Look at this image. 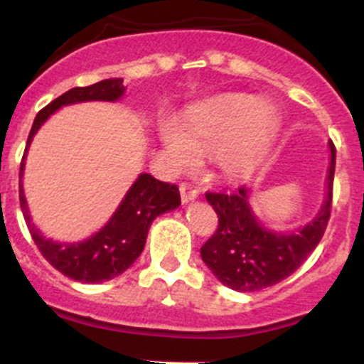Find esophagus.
Instances as JSON below:
<instances>
[{"label": "esophagus", "instance_id": "1", "mask_svg": "<svg viewBox=\"0 0 364 364\" xmlns=\"http://www.w3.org/2000/svg\"><path fill=\"white\" fill-rule=\"evenodd\" d=\"M179 192H181L183 203L192 201V199L198 198V194H199V190L196 188L194 185H190V183H181V185H179Z\"/></svg>", "mask_w": 364, "mask_h": 364}]
</instances>
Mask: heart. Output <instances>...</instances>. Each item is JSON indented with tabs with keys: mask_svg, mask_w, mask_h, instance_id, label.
Masks as SVG:
<instances>
[{
	"mask_svg": "<svg viewBox=\"0 0 364 364\" xmlns=\"http://www.w3.org/2000/svg\"><path fill=\"white\" fill-rule=\"evenodd\" d=\"M279 123L272 105L247 94H227L190 107L179 123L161 121L159 136L174 170L194 168L201 154H215L219 174L239 181L261 165Z\"/></svg>",
	"mask_w": 364,
	"mask_h": 364,
	"instance_id": "obj_1",
	"label": "heart"
}]
</instances>
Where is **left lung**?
Returning a JSON list of instances; mask_svg holds the SVG:
<instances>
[{
    "instance_id": "obj_1",
    "label": "left lung",
    "mask_w": 364,
    "mask_h": 364,
    "mask_svg": "<svg viewBox=\"0 0 364 364\" xmlns=\"http://www.w3.org/2000/svg\"><path fill=\"white\" fill-rule=\"evenodd\" d=\"M328 194L319 214L297 234H276L261 227L248 205V192H206L219 218L218 230L201 247V259L223 284L254 292L279 283L306 261L325 234L332 210L336 146L330 143Z\"/></svg>"
}]
</instances>
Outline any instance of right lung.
Returning <instances> with one entry per match:
<instances>
[{
	"label": "right lung",
	"instance_id": "1",
	"mask_svg": "<svg viewBox=\"0 0 364 364\" xmlns=\"http://www.w3.org/2000/svg\"><path fill=\"white\" fill-rule=\"evenodd\" d=\"M123 92H125L123 80L116 77V80H103L90 87L70 88L68 92L55 97L36 116L19 166V205L36 247L55 270L80 283H103L123 274L145 248L146 234L154 219L181 205L178 185L163 183L150 174H141L130 186L110 221L92 237L85 239L81 243H54L52 239L41 235V232L32 225L27 199L23 194L21 176L25 156L34 134L48 119V116L61 109L63 105L81 103V101H116L123 96Z\"/></svg>",
	"mask_w": 364,
	"mask_h": 364
}]
</instances>
